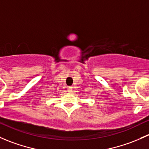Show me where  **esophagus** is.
<instances>
[{"instance_id":"1","label":"esophagus","mask_w":149,"mask_h":149,"mask_svg":"<svg viewBox=\"0 0 149 149\" xmlns=\"http://www.w3.org/2000/svg\"><path fill=\"white\" fill-rule=\"evenodd\" d=\"M68 92H73V87L72 86L68 87Z\"/></svg>"}]
</instances>
